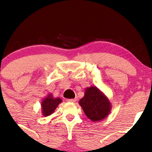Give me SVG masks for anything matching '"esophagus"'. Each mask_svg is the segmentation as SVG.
<instances>
[{"mask_svg":"<svg viewBox=\"0 0 152 152\" xmlns=\"http://www.w3.org/2000/svg\"><path fill=\"white\" fill-rule=\"evenodd\" d=\"M76 101V99H68L67 102H75Z\"/></svg>","mask_w":152,"mask_h":152,"instance_id":"obj_1","label":"esophagus"}]
</instances>
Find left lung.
Listing matches in <instances>:
<instances>
[{
    "instance_id": "left-lung-1",
    "label": "left lung",
    "mask_w": 152,
    "mask_h": 152,
    "mask_svg": "<svg viewBox=\"0 0 152 152\" xmlns=\"http://www.w3.org/2000/svg\"><path fill=\"white\" fill-rule=\"evenodd\" d=\"M86 117L92 122H99L108 116L112 109L106 95L96 86L86 88L84 97L79 102Z\"/></svg>"
}]
</instances>
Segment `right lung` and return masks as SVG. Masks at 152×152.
I'll return each instance as SVG.
<instances>
[{"label":"right lung","instance_id":"right-lung-1","mask_svg":"<svg viewBox=\"0 0 152 152\" xmlns=\"http://www.w3.org/2000/svg\"><path fill=\"white\" fill-rule=\"evenodd\" d=\"M62 102V99L60 97H53V94H48L41 102L42 113L45 117L49 116L54 113L58 104Z\"/></svg>","mask_w":152,"mask_h":152}]
</instances>
